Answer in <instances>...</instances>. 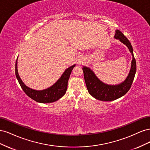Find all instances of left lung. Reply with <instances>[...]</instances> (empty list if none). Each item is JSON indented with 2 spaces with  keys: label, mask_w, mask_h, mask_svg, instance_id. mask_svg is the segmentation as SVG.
<instances>
[{
  "label": "left lung",
  "mask_w": 150,
  "mask_h": 150,
  "mask_svg": "<svg viewBox=\"0 0 150 150\" xmlns=\"http://www.w3.org/2000/svg\"><path fill=\"white\" fill-rule=\"evenodd\" d=\"M115 38L117 39H120L121 42L125 44L128 47L133 56L130 72L123 83L115 86L106 84L99 81L89 68L86 67H83L85 83L89 93L94 98L103 101L115 100L126 94L131 87L137 71V64L133 55V47L129 40L119 30H116Z\"/></svg>",
  "instance_id": "1"
}]
</instances>
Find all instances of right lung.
Listing matches in <instances>:
<instances>
[{
	"mask_svg": "<svg viewBox=\"0 0 150 150\" xmlns=\"http://www.w3.org/2000/svg\"><path fill=\"white\" fill-rule=\"evenodd\" d=\"M75 65L67 69L64 73L62 74L61 78L59 79L57 82L46 89L42 91H36L32 89L27 86L22 82L20 78L17 71V61L16 62V76L19 81V83L23 89L24 93L28 96L33 99L36 102L41 103H49L57 101L65 94L67 88V83L69 80L70 74L73 69Z\"/></svg>",
	"mask_w": 150,
	"mask_h": 150,
	"instance_id": "1",
	"label": "right lung"
}]
</instances>
